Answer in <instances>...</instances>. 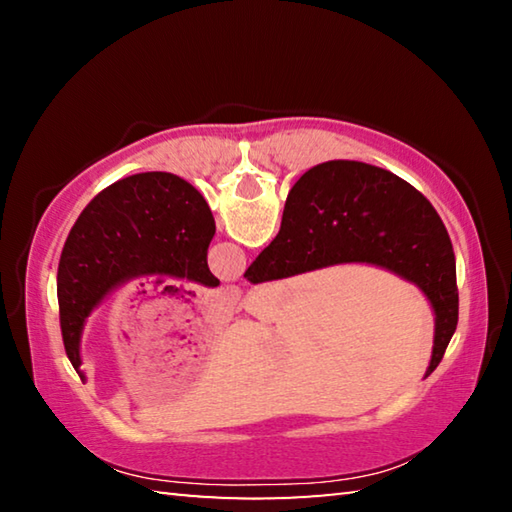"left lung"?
Listing matches in <instances>:
<instances>
[{
	"label": "left lung",
	"mask_w": 512,
	"mask_h": 512,
	"mask_svg": "<svg viewBox=\"0 0 512 512\" xmlns=\"http://www.w3.org/2000/svg\"><path fill=\"white\" fill-rule=\"evenodd\" d=\"M214 232L201 192L173 173H135L92 198L69 230L56 280L65 352L81 379L85 318L112 289L144 275L219 287L207 268Z\"/></svg>",
	"instance_id": "1"
}]
</instances>
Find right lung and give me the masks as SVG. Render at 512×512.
Here are the masks:
<instances>
[{
	"label": "right lung",
	"mask_w": 512,
	"mask_h": 512,
	"mask_svg": "<svg viewBox=\"0 0 512 512\" xmlns=\"http://www.w3.org/2000/svg\"><path fill=\"white\" fill-rule=\"evenodd\" d=\"M352 262L388 268L427 296L436 314L431 375L458 323L456 259L438 212L395 173L354 160L309 169L289 192L277 237L244 277L259 284Z\"/></svg>",
	"instance_id": "obj_1"
}]
</instances>
